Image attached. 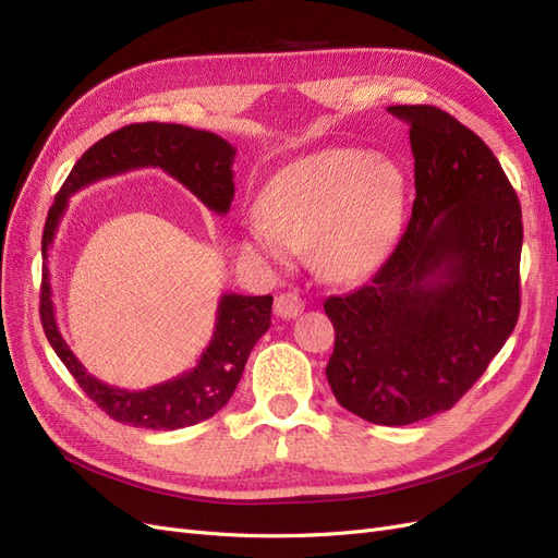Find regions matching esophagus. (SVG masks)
Listing matches in <instances>:
<instances>
[{"mask_svg":"<svg viewBox=\"0 0 558 558\" xmlns=\"http://www.w3.org/2000/svg\"><path fill=\"white\" fill-rule=\"evenodd\" d=\"M305 310V302L298 293H281L275 298V314L279 318H295Z\"/></svg>","mask_w":558,"mask_h":558,"instance_id":"34e87169","label":"esophagus"}]
</instances>
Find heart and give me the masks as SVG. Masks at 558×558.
Returning a JSON list of instances; mask_svg holds the SVG:
<instances>
[{"mask_svg": "<svg viewBox=\"0 0 558 558\" xmlns=\"http://www.w3.org/2000/svg\"><path fill=\"white\" fill-rule=\"evenodd\" d=\"M400 167L361 148H326L286 165L258 195L260 223H248V256L286 265L310 251L316 272L353 283L386 258L404 214Z\"/></svg>", "mask_w": 558, "mask_h": 558, "instance_id": "obj_1", "label": "heart"}]
</instances>
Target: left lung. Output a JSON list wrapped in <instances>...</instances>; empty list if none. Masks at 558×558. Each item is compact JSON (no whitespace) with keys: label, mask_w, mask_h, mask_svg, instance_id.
Wrapping results in <instances>:
<instances>
[{"label":"left lung","mask_w":558,"mask_h":558,"mask_svg":"<svg viewBox=\"0 0 558 558\" xmlns=\"http://www.w3.org/2000/svg\"><path fill=\"white\" fill-rule=\"evenodd\" d=\"M410 125L412 218L363 289L332 295L326 377L344 410L408 426L451 410L519 318L521 207L475 132L430 105L388 107Z\"/></svg>","instance_id":"obj_1"}]
</instances>
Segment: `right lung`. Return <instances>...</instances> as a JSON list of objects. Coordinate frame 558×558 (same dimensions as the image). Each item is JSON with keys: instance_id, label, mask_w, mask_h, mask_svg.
I'll return each mask as SVG.
<instances>
[{"instance_id": "obj_1", "label": "right lung", "mask_w": 558, "mask_h": 558, "mask_svg": "<svg viewBox=\"0 0 558 558\" xmlns=\"http://www.w3.org/2000/svg\"><path fill=\"white\" fill-rule=\"evenodd\" d=\"M238 148L207 130L177 123H134L107 134L90 146L48 209L41 238V256L48 263L56 232L70 205V195L86 185L125 174L142 167H160L165 174L185 185L202 205L214 214L230 211L234 197L232 162ZM41 326L58 359L70 369L86 396L97 402L111 418L134 428L177 430L195 426L226 408L244 373L251 349L267 332L272 320V295L223 293L218 300L214 335L202 351L197 365L170 381L128 391L93 377L60 335L50 289V272L44 265L41 277Z\"/></svg>"}]
</instances>
